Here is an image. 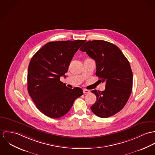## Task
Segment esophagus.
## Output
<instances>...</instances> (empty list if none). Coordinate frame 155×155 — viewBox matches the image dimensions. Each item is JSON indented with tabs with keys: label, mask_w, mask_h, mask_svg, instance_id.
I'll list each match as a JSON object with an SVG mask.
<instances>
[{
	"label": "esophagus",
	"mask_w": 155,
	"mask_h": 155,
	"mask_svg": "<svg viewBox=\"0 0 155 155\" xmlns=\"http://www.w3.org/2000/svg\"><path fill=\"white\" fill-rule=\"evenodd\" d=\"M83 93H84V94H87V93H90V91L88 90H86V89H83Z\"/></svg>",
	"instance_id": "1"
}]
</instances>
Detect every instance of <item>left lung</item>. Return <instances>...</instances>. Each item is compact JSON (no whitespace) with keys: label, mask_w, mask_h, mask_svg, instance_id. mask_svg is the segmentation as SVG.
<instances>
[{"label":"left lung","mask_w":155,"mask_h":155,"mask_svg":"<svg viewBox=\"0 0 155 155\" xmlns=\"http://www.w3.org/2000/svg\"><path fill=\"white\" fill-rule=\"evenodd\" d=\"M80 50L95 61L96 75L106 83L104 91H91L97 100L91 110L103 118L114 115L124 107L132 91L133 72L128 59L117 46L104 40L87 41Z\"/></svg>","instance_id":"8db88e82"}]
</instances>
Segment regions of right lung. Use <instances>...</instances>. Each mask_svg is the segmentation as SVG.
I'll use <instances>...</instances> for the list:
<instances>
[{
    "label": "right lung",
    "instance_id": "obj_1",
    "mask_svg": "<svg viewBox=\"0 0 155 155\" xmlns=\"http://www.w3.org/2000/svg\"><path fill=\"white\" fill-rule=\"evenodd\" d=\"M85 41H51L32 57L28 69L27 89L36 107L47 117H63L75 100L83 94L81 88H68L60 78L66 77L65 74L74 54Z\"/></svg>",
    "mask_w": 155,
    "mask_h": 155
}]
</instances>
